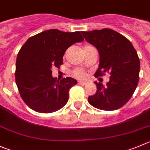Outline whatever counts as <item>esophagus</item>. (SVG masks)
<instances>
[{"mask_svg":"<svg viewBox=\"0 0 150 150\" xmlns=\"http://www.w3.org/2000/svg\"><path fill=\"white\" fill-rule=\"evenodd\" d=\"M79 84L82 85V86H86V85L88 84V82H86V81H79Z\"/></svg>","mask_w":150,"mask_h":150,"instance_id":"obj_1","label":"esophagus"}]
</instances>
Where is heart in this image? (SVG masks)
<instances>
[{
    "instance_id": "heart-1",
    "label": "heart",
    "mask_w": 150,
    "mask_h": 150,
    "mask_svg": "<svg viewBox=\"0 0 150 150\" xmlns=\"http://www.w3.org/2000/svg\"><path fill=\"white\" fill-rule=\"evenodd\" d=\"M89 47H91L90 45H86V46L84 47L85 48ZM74 76L76 78H79V79H84V78L86 77L87 76V74H86V71H84L82 68H76V69L74 70Z\"/></svg>"
}]
</instances>
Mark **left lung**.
<instances>
[{
    "label": "left lung",
    "mask_w": 150,
    "mask_h": 150,
    "mask_svg": "<svg viewBox=\"0 0 150 150\" xmlns=\"http://www.w3.org/2000/svg\"><path fill=\"white\" fill-rule=\"evenodd\" d=\"M85 39L96 47L100 55L95 76L109 72L106 86L94 82L97 92L88 100L92 106L104 111L121 108L134 94L139 80L140 60L131 42L111 29L82 32Z\"/></svg>",
    "instance_id": "obj_1"
}]
</instances>
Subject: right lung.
<instances>
[{
	"mask_svg": "<svg viewBox=\"0 0 150 150\" xmlns=\"http://www.w3.org/2000/svg\"><path fill=\"white\" fill-rule=\"evenodd\" d=\"M84 40L79 31L48 30L30 37L16 59V82L26 104L39 113H52L66 105L69 90L77 84L70 76L57 80L52 68H59L69 47Z\"/></svg>",
	"mask_w": 150,
	"mask_h": 150,
	"instance_id": "right-lung-1",
	"label": "right lung"
}]
</instances>
